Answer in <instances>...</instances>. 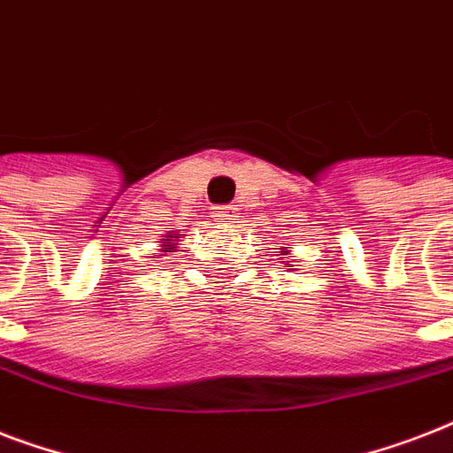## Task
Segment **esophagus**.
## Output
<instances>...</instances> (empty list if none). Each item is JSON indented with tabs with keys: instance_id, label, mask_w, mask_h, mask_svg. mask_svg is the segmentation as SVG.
<instances>
[{
	"instance_id": "obj_1",
	"label": "esophagus",
	"mask_w": 453,
	"mask_h": 453,
	"mask_svg": "<svg viewBox=\"0 0 453 453\" xmlns=\"http://www.w3.org/2000/svg\"><path fill=\"white\" fill-rule=\"evenodd\" d=\"M213 219L219 220V223H227V226H233L234 206H216V209H213Z\"/></svg>"
}]
</instances>
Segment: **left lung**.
<instances>
[{
  "instance_id": "left-lung-1",
  "label": "left lung",
  "mask_w": 453,
  "mask_h": 453,
  "mask_svg": "<svg viewBox=\"0 0 453 453\" xmlns=\"http://www.w3.org/2000/svg\"><path fill=\"white\" fill-rule=\"evenodd\" d=\"M291 254V247H282V251H280V256H282V263H284V268H289L294 270V265H291V261H287Z\"/></svg>"
}]
</instances>
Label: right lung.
<instances>
[{
    "instance_id": "obj_1",
    "label": "right lung",
    "mask_w": 453,
    "mask_h": 453,
    "mask_svg": "<svg viewBox=\"0 0 453 453\" xmlns=\"http://www.w3.org/2000/svg\"><path fill=\"white\" fill-rule=\"evenodd\" d=\"M159 247H162V251H171V249L176 247V240H173V230L164 234V240L159 242Z\"/></svg>"
}]
</instances>
